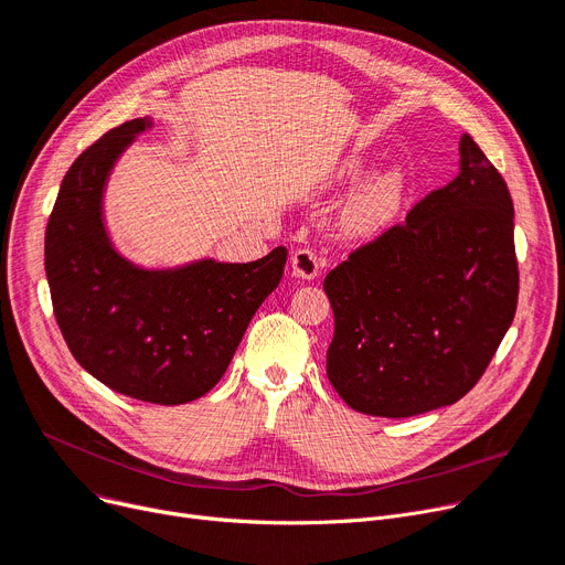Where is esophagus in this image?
I'll use <instances>...</instances> for the list:
<instances>
[{
  "label": "esophagus",
  "mask_w": 565,
  "mask_h": 565,
  "mask_svg": "<svg viewBox=\"0 0 565 565\" xmlns=\"http://www.w3.org/2000/svg\"><path fill=\"white\" fill-rule=\"evenodd\" d=\"M290 267H292V275L300 277V279H316L320 273V258L316 256L313 249L302 247V249H295L290 256Z\"/></svg>",
  "instance_id": "1"
}]
</instances>
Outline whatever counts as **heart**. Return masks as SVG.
<instances>
[{
	"label": "heart",
	"instance_id": "heart-1",
	"mask_svg": "<svg viewBox=\"0 0 565 565\" xmlns=\"http://www.w3.org/2000/svg\"><path fill=\"white\" fill-rule=\"evenodd\" d=\"M366 164L362 160H350L341 167V181H352L362 175ZM403 175L396 169L380 171L354 192L339 213V231L350 241H366L387 228L396 217L403 201Z\"/></svg>",
	"mask_w": 565,
	"mask_h": 565
}]
</instances>
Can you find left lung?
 I'll return each instance as SVG.
<instances>
[{
	"label": "left lung",
	"mask_w": 565,
	"mask_h": 565,
	"mask_svg": "<svg viewBox=\"0 0 565 565\" xmlns=\"http://www.w3.org/2000/svg\"><path fill=\"white\" fill-rule=\"evenodd\" d=\"M513 199L469 135L460 173L324 277L328 377L371 417L454 405L481 380L518 307Z\"/></svg>",
	"instance_id": "left-lung-1"
}]
</instances>
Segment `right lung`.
Segmentation results:
<instances>
[{"instance_id":"add662e5","label":"right lung","mask_w":565,"mask_h":565,"mask_svg":"<svg viewBox=\"0 0 565 565\" xmlns=\"http://www.w3.org/2000/svg\"><path fill=\"white\" fill-rule=\"evenodd\" d=\"M151 126L132 118L73 162L45 228V273L58 330L86 373L124 396L181 405L220 382L279 286L288 252L169 270H143L118 254L103 220L105 185L118 156Z\"/></svg>"}]
</instances>
